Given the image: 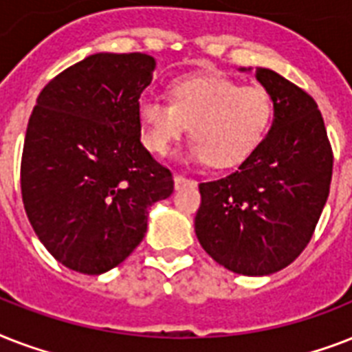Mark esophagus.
Instances as JSON below:
<instances>
[{
	"mask_svg": "<svg viewBox=\"0 0 352 352\" xmlns=\"http://www.w3.org/2000/svg\"><path fill=\"white\" fill-rule=\"evenodd\" d=\"M193 184L192 179H188V177H182V175H175V190H182V188L190 186Z\"/></svg>",
	"mask_w": 352,
	"mask_h": 352,
	"instance_id": "esophagus-1",
	"label": "esophagus"
}]
</instances>
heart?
<instances>
[{
	"mask_svg": "<svg viewBox=\"0 0 352 352\" xmlns=\"http://www.w3.org/2000/svg\"><path fill=\"white\" fill-rule=\"evenodd\" d=\"M137 113L149 151L168 155L190 126L193 142L188 155L228 168L248 159L267 137L274 102L259 85H245L225 74H199L177 78L170 85V102L140 98Z\"/></svg>",
	"mask_w": 352,
	"mask_h": 352,
	"instance_id": "heart-1",
	"label": "heart"
}]
</instances>
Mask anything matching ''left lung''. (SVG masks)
I'll return each instance as SVG.
<instances>
[{
  "instance_id": "left-lung-1",
  "label": "left lung",
  "mask_w": 352,
  "mask_h": 352,
  "mask_svg": "<svg viewBox=\"0 0 352 352\" xmlns=\"http://www.w3.org/2000/svg\"><path fill=\"white\" fill-rule=\"evenodd\" d=\"M270 93L274 122L256 151L230 175L201 182L195 234L235 274L267 276L309 245L327 203L333 148L318 104L270 69H256Z\"/></svg>"
}]
</instances>
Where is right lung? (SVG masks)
I'll list each match as a JSON object with an SVG mask.
<instances>
[{
    "instance_id": "1",
    "label": "right lung",
    "mask_w": 352,
    "mask_h": 352,
    "mask_svg": "<svg viewBox=\"0 0 352 352\" xmlns=\"http://www.w3.org/2000/svg\"><path fill=\"white\" fill-rule=\"evenodd\" d=\"M155 60L98 52L41 89L25 133L21 197L51 256L82 274L107 272L148 230V210L173 175L140 142L138 98Z\"/></svg>"
}]
</instances>
